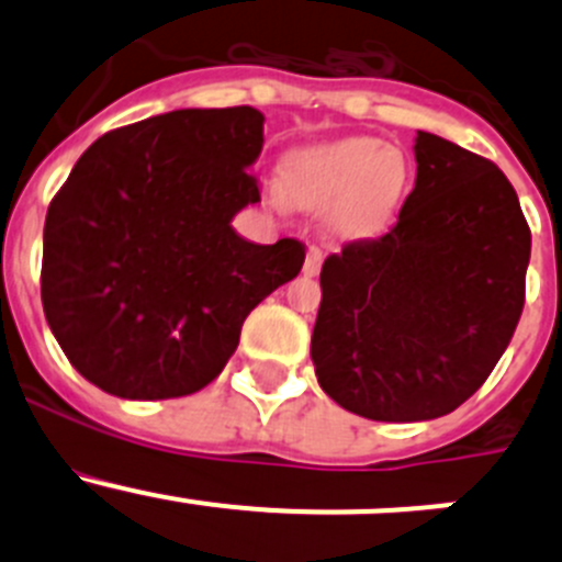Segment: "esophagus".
Returning a JSON list of instances; mask_svg holds the SVG:
<instances>
[{"label":"esophagus","mask_w":562,"mask_h":562,"mask_svg":"<svg viewBox=\"0 0 562 562\" xmlns=\"http://www.w3.org/2000/svg\"><path fill=\"white\" fill-rule=\"evenodd\" d=\"M321 266H323V252L317 247H310L307 249V260H304V274L315 277L317 271H321Z\"/></svg>","instance_id":"34e87169"}]
</instances>
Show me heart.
Segmentation results:
<instances>
[{"label": "heart", "mask_w": 562, "mask_h": 562, "mask_svg": "<svg viewBox=\"0 0 562 562\" xmlns=\"http://www.w3.org/2000/svg\"><path fill=\"white\" fill-rule=\"evenodd\" d=\"M282 184L296 203L331 209L339 239H372L386 228L405 187V162L372 138H339L291 151L282 166ZM282 201L280 190H271Z\"/></svg>", "instance_id": "b5f03b06"}]
</instances>
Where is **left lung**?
Wrapping results in <instances>:
<instances>
[{"mask_svg":"<svg viewBox=\"0 0 562 562\" xmlns=\"http://www.w3.org/2000/svg\"><path fill=\"white\" fill-rule=\"evenodd\" d=\"M416 187L375 241L321 269L315 375L372 422H429L490 378L525 307L530 228L495 162L416 135Z\"/></svg>","mask_w":562,"mask_h":562,"instance_id":"1","label":"left lung"}]
</instances>
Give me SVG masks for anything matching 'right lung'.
<instances>
[{
  "label": "right lung",
  "mask_w": 562,
  "mask_h": 562,
  "mask_svg": "<svg viewBox=\"0 0 562 562\" xmlns=\"http://www.w3.org/2000/svg\"><path fill=\"white\" fill-rule=\"evenodd\" d=\"M249 105L181 108L94 140L50 201L45 321L70 364L122 400L201 391L245 317L302 271L304 245H252L234 217L258 203L263 149Z\"/></svg>",
  "instance_id": "obj_1"
}]
</instances>
